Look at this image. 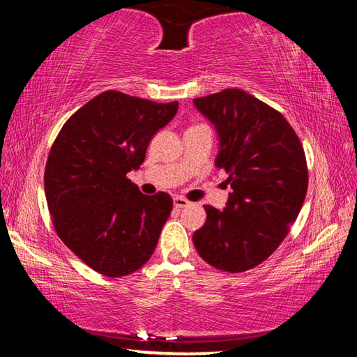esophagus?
I'll use <instances>...</instances> for the list:
<instances>
[{
  "label": "esophagus",
  "mask_w": 357,
  "mask_h": 357,
  "mask_svg": "<svg viewBox=\"0 0 357 357\" xmlns=\"http://www.w3.org/2000/svg\"><path fill=\"white\" fill-rule=\"evenodd\" d=\"M173 204H174V208H178V209H183V208H187L189 206V202L185 200V198H183V197H174L173 198Z\"/></svg>",
  "instance_id": "34e87169"
}]
</instances>
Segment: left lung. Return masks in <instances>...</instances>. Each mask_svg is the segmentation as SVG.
I'll return each instance as SVG.
<instances>
[{"label":"left lung","mask_w":357,"mask_h":357,"mask_svg":"<svg viewBox=\"0 0 357 357\" xmlns=\"http://www.w3.org/2000/svg\"><path fill=\"white\" fill-rule=\"evenodd\" d=\"M193 105L214 126L215 167L228 173L233 189L223 209L204 204L206 222L193 244L214 268L244 273L280 245L299 214L309 184L304 149L279 112L243 89L193 99Z\"/></svg>","instance_id":"8db88e82"}]
</instances>
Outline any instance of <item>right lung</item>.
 I'll list each match as a JSON object with an SVG mask.
<instances>
[{"label":"right lung","mask_w":357,"mask_h":357,"mask_svg":"<svg viewBox=\"0 0 357 357\" xmlns=\"http://www.w3.org/2000/svg\"><path fill=\"white\" fill-rule=\"evenodd\" d=\"M176 112L178 102L105 91L59 130L45 165L48 211L59 239L96 273L129 275L153 255L173 200L143 195L126 174Z\"/></svg>","instance_id":"obj_1"}]
</instances>
